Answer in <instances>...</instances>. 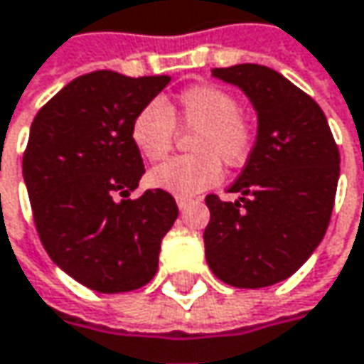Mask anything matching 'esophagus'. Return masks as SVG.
I'll list each match as a JSON object with an SVG mask.
<instances>
[{"label":"esophagus","instance_id":"esophagus-1","mask_svg":"<svg viewBox=\"0 0 364 364\" xmlns=\"http://www.w3.org/2000/svg\"><path fill=\"white\" fill-rule=\"evenodd\" d=\"M177 205H179V210H185L187 205H191V200L189 198H177Z\"/></svg>","mask_w":364,"mask_h":364}]
</instances>
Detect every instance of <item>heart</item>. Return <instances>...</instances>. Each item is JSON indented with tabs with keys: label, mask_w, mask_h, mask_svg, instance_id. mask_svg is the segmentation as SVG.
Instances as JSON below:
<instances>
[{
	"label": "heart",
	"mask_w": 364,
	"mask_h": 364,
	"mask_svg": "<svg viewBox=\"0 0 364 364\" xmlns=\"http://www.w3.org/2000/svg\"><path fill=\"white\" fill-rule=\"evenodd\" d=\"M175 121L185 129H198L191 139V156H179L154 166L148 183L177 198H191L220 181V162L235 168L245 164L253 141V123L241 113L239 98L214 84L183 90L175 107L146 105L132 121V139L141 156L156 162L168 156L177 134Z\"/></svg>",
	"instance_id": "heart-1"
}]
</instances>
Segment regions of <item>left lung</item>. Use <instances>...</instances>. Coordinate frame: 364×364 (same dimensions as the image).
Instances as JSON below:
<instances>
[{
  "label": "left lung",
  "instance_id": "obj_1",
  "mask_svg": "<svg viewBox=\"0 0 364 364\" xmlns=\"http://www.w3.org/2000/svg\"><path fill=\"white\" fill-rule=\"evenodd\" d=\"M257 113V138L230 185L237 202L208 196L205 259L237 289L287 280L321 243L340 177V152L319 105L276 70L257 63L214 68Z\"/></svg>",
  "mask_w": 364,
  "mask_h": 364
}]
</instances>
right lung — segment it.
Wrapping results in <instances>:
<instances>
[{
	"label": "right lung",
	"mask_w": 364,
	"mask_h": 364,
	"mask_svg": "<svg viewBox=\"0 0 364 364\" xmlns=\"http://www.w3.org/2000/svg\"><path fill=\"white\" fill-rule=\"evenodd\" d=\"M171 82L111 70L80 75L34 117L22 175L41 243L55 266L88 289L115 294L148 284L175 198L129 193L144 175L132 121Z\"/></svg>",
	"instance_id": "add662e5"
}]
</instances>
